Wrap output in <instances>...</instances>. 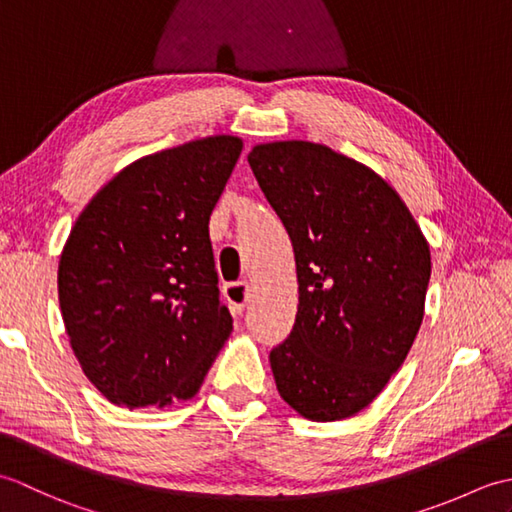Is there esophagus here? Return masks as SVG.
<instances>
[{
  "instance_id": "1",
  "label": "esophagus",
  "mask_w": 512,
  "mask_h": 512,
  "mask_svg": "<svg viewBox=\"0 0 512 512\" xmlns=\"http://www.w3.org/2000/svg\"><path fill=\"white\" fill-rule=\"evenodd\" d=\"M248 281H233V284L224 286V297L228 301V308L233 314H242L246 301H248Z\"/></svg>"
}]
</instances>
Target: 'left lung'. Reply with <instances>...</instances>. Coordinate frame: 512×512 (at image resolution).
Segmentation results:
<instances>
[{
    "instance_id": "8db88e82",
    "label": "left lung",
    "mask_w": 512,
    "mask_h": 512,
    "mask_svg": "<svg viewBox=\"0 0 512 512\" xmlns=\"http://www.w3.org/2000/svg\"><path fill=\"white\" fill-rule=\"evenodd\" d=\"M248 165L297 264V319L270 352L279 396L314 422L356 416L416 341L427 237L389 182L330 147L277 140L250 149Z\"/></svg>"
}]
</instances>
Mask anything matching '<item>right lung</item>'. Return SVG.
Masks as SVG:
<instances>
[{"mask_svg": "<svg viewBox=\"0 0 512 512\" xmlns=\"http://www.w3.org/2000/svg\"><path fill=\"white\" fill-rule=\"evenodd\" d=\"M242 147L220 134L138 158L76 217L61 317L83 374L118 407L193 398L233 330L209 217Z\"/></svg>", "mask_w": 512, "mask_h": 512, "instance_id": "1", "label": "right lung"}]
</instances>
